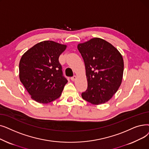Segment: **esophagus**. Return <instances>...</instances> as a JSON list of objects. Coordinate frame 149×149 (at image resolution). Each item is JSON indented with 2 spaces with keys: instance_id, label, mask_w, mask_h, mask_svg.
Returning <instances> with one entry per match:
<instances>
[{
  "instance_id": "obj_1",
  "label": "esophagus",
  "mask_w": 149,
  "mask_h": 149,
  "mask_svg": "<svg viewBox=\"0 0 149 149\" xmlns=\"http://www.w3.org/2000/svg\"><path fill=\"white\" fill-rule=\"evenodd\" d=\"M77 79V77H76V76H74V77H71V78H70V80H72V81H75V80Z\"/></svg>"
}]
</instances>
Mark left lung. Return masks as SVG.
I'll return each mask as SVG.
<instances>
[{"label": "left lung", "instance_id": "obj_1", "mask_svg": "<svg viewBox=\"0 0 149 149\" xmlns=\"http://www.w3.org/2000/svg\"><path fill=\"white\" fill-rule=\"evenodd\" d=\"M85 65L88 88L82 98L93 105L110 100L120 87L124 73V60L111 44L94 38L77 46Z\"/></svg>", "mask_w": 149, "mask_h": 149}]
</instances>
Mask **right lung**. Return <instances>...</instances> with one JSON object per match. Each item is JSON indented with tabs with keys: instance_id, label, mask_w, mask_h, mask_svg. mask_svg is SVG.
<instances>
[{
	"instance_id": "right-lung-1",
	"label": "right lung",
	"mask_w": 149,
	"mask_h": 149,
	"mask_svg": "<svg viewBox=\"0 0 149 149\" xmlns=\"http://www.w3.org/2000/svg\"><path fill=\"white\" fill-rule=\"evenodd\" d=\"M66 47L65 44L44 41L22 55L19 79L33 100L46 104L61 95L68 80L63 76L58 58Z\"/></svg>"
}]
</instances>
